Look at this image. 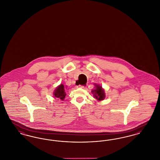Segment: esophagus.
<instances>
[{
    "label": "esophagus",
    "mask_w": 160,
    "mask_h": 160,
    "mask_svg": "<svg viewBox=\"0 0 160 160\" xmlns=\"http://www.w3.org/2000/svg\"><path fill=\"white\" fill-rule=\"evenodd\" d=\"M77 88H82V89H83V88H84V86H82V85H78V86H77Z\"/></svg>",
    "instance_id": "obj_1"
}]
</instances>
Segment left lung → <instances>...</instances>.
I'll list each match as a JSON object with an SVG mask.
<instances>
[{
  "instance_id": "1",
  "label": "left lung",
  "mask_w": 160,
  "mask_h": 160,
  "mask_svg": "<svg viewBox=\"0 0 160 160\" xmlns=\"http://www.w3.org/2000/svg\"><path fill=\"white\" fill-rule=\"evenodd\" d=\"M95 89L92 91V93L93 95V97L97 99V101H101L105 99L106 93L104 89L99 84L95 83Z\"/></svg>"
}]
</instances>
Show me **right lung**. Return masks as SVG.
<instances>
[{
  "label": "right lung",
  "mask_w": 160,
  "mask_h": 160,
  "mask_svg": "<svg viewBox=\"0 0 160 160\" xmlns=\"http://www.w3.org/2000/svg\"><path fill=\"white\" fill-rule=\"evenodd\" d=\"M67 87V86H66ZM65 86L63 84H59L54 90L53 92L54 97L61 99L62 101L64 100L65 96L67 95L65 91Z\"/></svg>",
  "instance_id": "obj_1"
}]
</instances>
